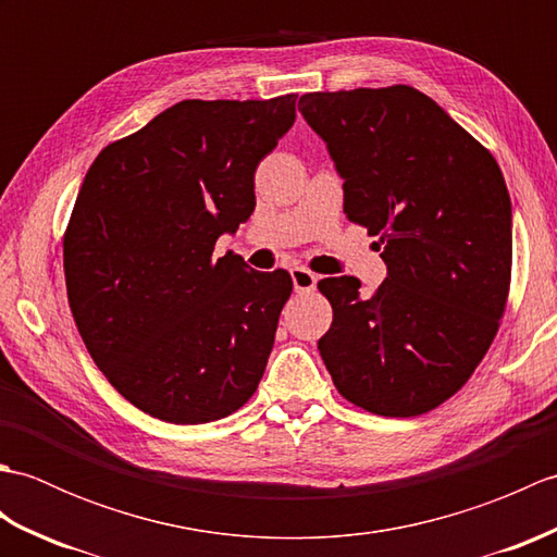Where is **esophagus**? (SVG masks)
<instances>
[{
	"label": "esophagus",
	"mask_w": 557,
	"mask_h": 557,
	"mask_svg": "<svg viewBox=\"0 0 557 557\" xmlns=\"http://www.w3.org/2000/svg\"><path fill=\"white\" fill-rule=\"evenodd\" d=\"M292 282H294V289H297L299 294H309L315 289V282H318V275L315 272H311L309 268L304 265H297L292 268Z\"/></svg>",
	"instance_id": "1"
}]
</instances>
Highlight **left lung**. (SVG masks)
Returning <instances> with one entry per match:
<instances>
[{"label":"left lung","instance_id":"left-lung-1","mask_svg":"<svg viewBox=\"0 0 557 557\" xmlns=\"http://www.w3.org/2000/svg\"><path fill=\"white\" fill-rule=\"evenodd\" d=\"M299 112L335 160L345 212L383 246V285L325 277L318 339L337 393L419 417L461 389L498 333L512 277V203L491 152L411 86L306 92ZM377 246V248H381Z\"/></svg>","mask_w":557,"mask_h":557}]
</instances>
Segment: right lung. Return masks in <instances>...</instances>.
<instances>
[{
  "label": "right lung",
  "mask_w": 557,
  "mask_h": 557,
  "mask_svg": "<svg viewBox=\"0 0 557 557\" xmlns=\"http://www.w3.org/2000/svg\"><path fill=\"white\" fill-rule=\"evenodd\" d=\"M297 96L182 100L100 150L64 232L69 306L92 361L140 411L208 423L263 377L287 270L212 256L256 208L253 174Z\"/></svg>",
  "instance_id": "right-lung-1"
}]
</instances>
